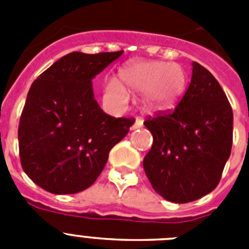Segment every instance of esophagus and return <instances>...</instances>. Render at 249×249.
Segmentation results:
<instances>
[{
    "label": "esophagus",
    "mask_w": 249,
    "mask_h": 249,
    "mask_svg": "<svg viewBox=\"0 0 249 249\" xmlns=\"http://www.w3.org/2000/svg\"><path fill=\"white\" fill-rule=\"evenodd\" d=\"M143 126V121L141 120V118H137L135 122V124L132 126V129H137V128H141V127Z\"/></svg>",
    "instance_id": "esophagus-1"
}]
</instances>
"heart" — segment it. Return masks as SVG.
I'll return each mask as SVG.
<instances>
[{"instance_id":"b5f03b06","label":"heart","mask_w":249,"mask_h":249,"mask_svg":"<svg viewBox=\"0 0 249 249\" xmlns=\"http://www.w3.org/2000/svg\"><path fill=\"white\" fill-rule=\"evenodd\" d=\"M120 82L109 80L105 86L107 100L117 105L127 101V92L143 93V106L149 112L172 108L186 87L181 67L168 62H131L120 70Z\"/></svg>"}]
</instances>
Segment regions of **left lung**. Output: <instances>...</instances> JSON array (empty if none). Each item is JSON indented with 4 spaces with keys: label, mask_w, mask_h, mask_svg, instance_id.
Returning a JSON list of instances; mask_svg holds the SVG:
<instances>
[{
    "label": "left lung",
    "mask_w": 249,
    "mask_h": 249,
    "mask_svg": "<svg viewBox=\"0 0 249 249\" xmlns=\"http://www.w3.org/2000/svg\"><path fill=\"white\" fill-rule=\"evenodd\" d=\"M143 123L153 137L143 168L158 195L188 203L218 186L232 149L233 112L208 70L193 62L191 83L176 108Z\"/></svg>",
    "instance_id": "1"
}]
</instances>
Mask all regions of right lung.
I'll list each match as a JSON object with an SVG mask.
<instances>
[{
  "label": "right lung",
  "mask_w": 249,
  "mask_h": 249,
  "mask_svg": "<svg viewBox=\"0 0 249 249\" xmlns=\"http://www.w3.org/2000/svg\"><path fill=\"white\" fill-rule=\"evenodd\" d=\"M122 53L72 52L31 86L18 124L19 160L26 175L47 192L87 190L135 123L105 113L92 89L96 74Z\"/></svg>",
  "instance_id": "right-lung-1"
}]
</instances>
